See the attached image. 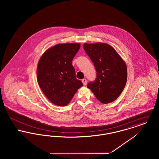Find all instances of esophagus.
Returning a JSON list of instances; mask_svg holds the SVG:
<instances>
[{"mask_svg": "<svg viewBox=\"0 0 159 159\" xmlns=\"http://www.w3.org/2000/svg\"><path fill=\"white\" fill-rule=\"evenodd\" d=\"M82 82H83V85H86L87 84V80L85 79H83L82 80Z\"/></svg>", "mask_w": 159, "mask_h": 159, "instance_id": "34e87169", "label": "esophagus"}]
</instances>
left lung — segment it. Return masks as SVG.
Segmentation results:
<instances>
[{
  "label": "left lung",
  "instance_id": "left-lung-1",
  "mask_svg": "<svg viewBox=\"0 0 159 159\" xmlns=\"http://www.w3.org/2000/svg\"><path fill=\"white\" fill-rule=\"evenodd\" d=\"M83 49L97 71L95 80L89 82L87 87L102 103L113 102L121 94L126 83L125 62L112 46L106 43H84Z\"/></svg>",
  "mask_w": 159,
  "mask_h": 159
}]
</instances>
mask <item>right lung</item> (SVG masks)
I'll return each mask as SVG.
<instances>
[{"label": "right lung", "instance_id": "add662e5", "mask_svg": "<svg viewBox=\"0 0 159 159\" xmlns=\"http://www.w3.org/2000/svg\"><path fill=\"white\" fill-rule=\"evenodd\" d=\"M79 43L56 45L43 54L38 63L37 79L42 91L55 105L67 106L83 86L77 79L72 60Z\"/></svg>", "mask_w": 159, "mask_h": 159}]
</instances>
